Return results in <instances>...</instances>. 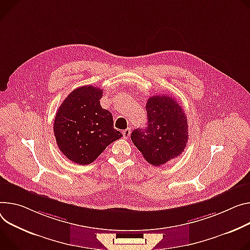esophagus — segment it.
I'll use <instances>...</instances> for the list:
<instances>
[{
  "label": "esophagus",
  "instance_id": "obj_1",
  "mask_svg": "<svg viewBox=\"0 0 250 250\" xmlns=\"http://www.w3.org/2000/svg\"><path fill=\"white\" fill-rule=\"evenodd\" d=\"M129 134H130V128H126V129H125V130L123 131V137H124L125 139H128Z\"/></svg>",
  "mask_w": 250,
  "mask_h": 250
}]
</instances>
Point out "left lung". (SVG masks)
Masks as SVG:
<instances>
[{
  "mask_svg": "<svg viewBox=\"0 0 250 250\" xmlns=\"http://www.w3.org/2000/svg\"><path fill=\"white\" fill-rule=\"evenodd\" d=\"M147 125L134 129L130 139L146 161L154 167L177 157L187 146L188 125L184 109L168 96H154L146 103Z\"/></svg>",
  "mask_w": 250,
  "mask_h": 250,
  "instance_id": "1",
  "label": "left lung"
}]
</instances>
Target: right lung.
Masks as SVG:
<instances>
[{"mask_svg":"<svg viewBox=\"0 0 250 250\" xmlns=\"http://www.w3.org/2000/svg\"><path fill=\"white\" fill-rule=\"evenodd\" d=\"M103 89L80 86L60 105L54 133L60 150L75 164H92L123 134L113 127L111 112L102 107Z\"/></svg>","mask_w":250,"mask_h":250,"instance_id":"1","label":"right lung"}]
</instances>
